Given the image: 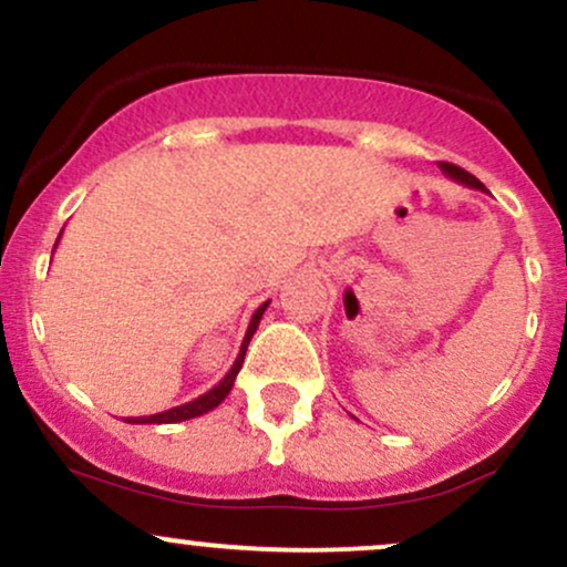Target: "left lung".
<instances>
[{"mask_svg": "<svg viewBox=\"0 0 567 567\" xmlns=\"http://www.w3.org/2000/svg\"><path fill=\"white\" fill-rule=\"evenodd\" d=\"M443 169V175L445 177H451V179H456V183H462V185H467V188H475V190H485V185L481 183V179H477L475 175H470L467 169H462V166H456V164H449V162H441L437 164Z\"/></svg>", "mask_w": 567, "mask_h": 567, "instance_id": "obj_1", "label": "left lung"}]
</instances>
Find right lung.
<instances>
[{
	"label": "right lung",
	"instance_id": "right-lung-1",
	"mask_svg": "<svg viewBox=\"0 0 567 567\" xmlns=\"http://www.w3.org/2000/svg\"><path fill=\"white\" fill-rule=\"evenodd\" d=\"M60 233H63V230H60ZM58 238H60V236H58ZM55 246H58V244H55ZM268 305H270V299H268V302L259 305V308L255 310V316H251V321H249V329H246V334H244L241 350H238V358H236V361H233L230 371H228V374H225L223 379H219L215 388H212L209 392H204V395H198L196 401H188V403H183V405H175V409L162 411V414L130 416V419H126V422H130V424H175V422H185V419L204 416V414H209L212 409H217V405L223 403L225 398H228V392L233 390V382H236L238 371H241V365H244L246 348H249L251 337H255L257 326H259V321H262V312L268 310Z\"/></svg>",
	"mask_w": 567,
	"mask_h": 567
}]
</instances>
